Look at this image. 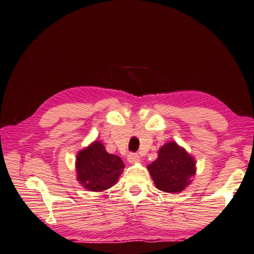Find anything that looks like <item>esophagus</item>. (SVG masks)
<instances>
[{
    "label": "esophagus",
    "mask_w": 254,
    "mask_h": 254,
    "mask_svg": "<svg viewBox=\"0 0 254 254\" xmlns=\"http://www.w3.org/2000/svg\"><path fill=\"white\" fill-rule=\"evenodd\" d=\"M127 160L129 163H137L140 161V156L137 153H129Z\"/></svg>",
    "instance_id": "1"
}]
</instances>
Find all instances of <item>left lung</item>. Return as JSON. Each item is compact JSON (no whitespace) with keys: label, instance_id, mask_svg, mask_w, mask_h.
I'll use <instances>...</instances> for the list:
<instances>
[{"label":"left lung","instance_id":"obj_1","mask_svg":"<svg viewBox=\"0 0 254 254\" xmlns=\"http://www.w3.org/2000/svg\"><path fill=\"white\" fill-rule=\"evenodd\" d=\"M195 162L185 149L175 142H168L159 151V157L148 166L157 189L177 193L190 183L195 173Z\"/></svg>","mask_w":254,"mask_h":254}]
</instances>
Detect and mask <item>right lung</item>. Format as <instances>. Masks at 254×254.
Segmentation results:
<instances>
[{
	"label": "right lung",
	"mask_w": 254,
	"mask_h": 254,
	"mask_svg": "<svg viewBox=\"0 0 254 254\" xmlns=\"http://www.w3.org/2000/svg\"><path fill=\"white\" fill-rule=\"evenodd\" d=\"M76 167L78 182L84 188L103 191L116 184L125 165L120 156L108 153L102 143L94 141L78 153Z\"/></svg>",
	"instance_id": "1"
}]
</instances>
